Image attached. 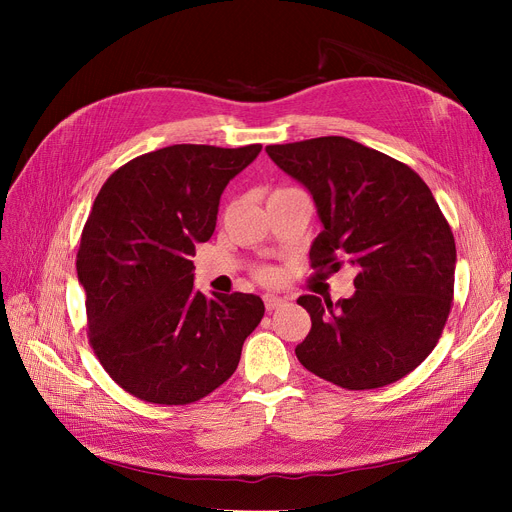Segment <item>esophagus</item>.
I'll return each mask as SVG.
<instances>
[{"mask_svg": "<svg viewBox=\"0 0 512 512\" xmlns=\"http://www.w3.org/2000/svg\"><path fill=\"white\" fill-rule=\"evenodd\" d=\"M263 303H265V309H267V311H274V309L282 307L286 301H284L282 297H276V294H265Z\"/></svg>", "mask_w": 512, "mask_h": 512, "instance_id": "1", "label": "esophagus"}]
</instances>
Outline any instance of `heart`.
Masks as SVG:
<instances>
[{"label":"heart","instance_id":"heart-1","mask_svg":"<svg viewBox=\"0 0 512 512\" xmlns=\"http://www.w3.org/2000/svg\"><path fill=\"white\" fill-rule=\"evenodd\" d=\"M257 276H259L261 280H265V282H276V280H278V272L272 270V267H263V270L257 272Z\"/></svg>","mask_w":512,"mask_h":512}]
</instances>
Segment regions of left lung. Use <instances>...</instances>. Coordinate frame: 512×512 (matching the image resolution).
I'll use <instances>...</instances> for the list:
<instances>
[{
    "mask_svg": "<svg viewBox=\"0 0 512 512\" xmlns=\"http://www.w3.org/2000/svg\"><path fill=\"white\" fill-rule=\"evenodd\" d=\"M274 164L311 193L324 230L311 267H357L338 303L299 297L309 336L301 365L346 390L398 382L434 351L452 307L456 247L429 186L402 161L346 137L267 145Z\"/></svg>",
    "mask_w": 512,
    "mask_h": 512,
    "instance_id": "left-lung-1",
    "label": "left lung"
}]
</instances>
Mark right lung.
<instances>
[{"label":"right lung","instance_id":"right-lung-1","mask_svg":"<svg viewBox=\"0 0 512 512\" xmlns=\"http://www.w3.org/2000/svg\"><path fill=\"white\" fill-rule=\"evenodd\" d=\"M259 151L172 145L130 159L101 186L76 274L93 353L128 394L188 405L236 371L263 301L245 292L207 299L193 286L191 257L215 230L226 184Z\"/></svg>","mask_w":512,"mask_h":512}]
</instances>
